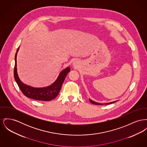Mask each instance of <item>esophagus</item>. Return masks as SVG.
<instances>
[{"label": "esophagus", "mask_w": 147, "mask_h": 147, "mask_svg": "<svg viewBox=\"0 0 147 147\" xmlns=\"http://www.w3.org/2000/svg\"><path fill=\"white\" fill-rule=\"evenodd\" d=\"M77 64V61H73V65L75 66V65H76V64Z\"/></svg>", "instance_id": "esophagus-1"}]
</instances>
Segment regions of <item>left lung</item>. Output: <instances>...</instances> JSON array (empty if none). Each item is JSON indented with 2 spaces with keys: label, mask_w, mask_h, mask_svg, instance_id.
Wrapping results in <instances>:
<instances>
[{
  "label": "left lung",
  "mask_w": 147,
  "mask_h": 147,
  "mask_svg": "<svg viewBox=\"0 0 147 147\" xmlns=\"http://www.w3.org/2000/svg\"><path fill=\"white\" fill-rule=\"evenodd\" d=\"M89 101H90V102L91 103L94 104H96V105H104V104H109L113 103H114V102H116V101H114V102H112L107 103H97V102H94V101H93L92 100H91V99H89Z\"/></svg>",
  "instance_id": "obj_1"
}]
</instances>
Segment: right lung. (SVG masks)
<instances>
[{
	"label": "right lung",
	"mask_w": 147,
	"mask_h": 147,
	"mask_svg": "<svg viewBox=\"0 0 147 147\" xmlns=\"http://www.w3.org/2000/svg\"><path fill=\"white\" fill-rule=\"evenodd\" d=\"M19 47L15 55V66L14 69V77L23 94L27 97L35 100L42 101H50L54 99L58 95L63 82L70 69L69 67L64 69L60 73L57 80L49 86L43 88H34L28 86L23 83L19 78L17 68V55Z\"/></svg>",
	"instance_id": "obj_1"
}]
</instances>
